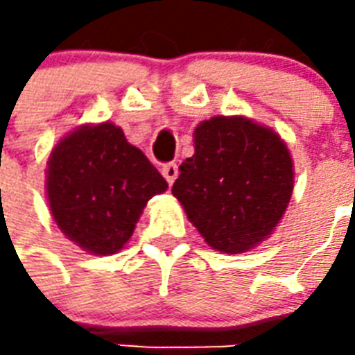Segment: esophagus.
Returning a JSON list of instances; mask_svg holds the SVG:
<instances>
[{
    "instance_id": "1",
    "label": "esophagus",
    "mask_w": 355,
    "mask_h": 355,
    "mask_svg": "<svg viewBox=\"0 0 355 355\" xmlns=\"http://www.w3.org/2000/svg\"><path fill=\"white\" fill-rule=\"evenodd\" d=\"M162 173H163V177H165V180H167L169 184H173V182H175L178 177L177 163H165V165H163Z\"/></svg>"
}]
</instances>
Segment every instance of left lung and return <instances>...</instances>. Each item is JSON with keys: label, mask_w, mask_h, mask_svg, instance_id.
Masks as SVG:
<instances>
[{"label": "left lung", "mask_w": 355, "mask_h": 355, "mask_svg": "<svg viewBox=\"0 0 355 355\" xmlns=\"http://www.w3.org/2000/svg\"><path fill=\"white\" fill-rule=\"evenodd\" d=\"M173 196L209 245L245 253L275 230L289 205L295 171L287 144L243 116H216L193 131Z\"/></svg>", "instance_id": "obj_1"}]
</instances>
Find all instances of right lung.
<instances>
[{"label":"right lung","instance_id":"add662e5","mask_svg":"<svg viewBox=\"0 0 355 355\" xmlns=\"http://www.w3.org/2000/svg\"><path fill=\"white\" fill-rule=\"evenodd\" d=\"M51 215L87 253H117L129 241L150 198L167 190L139 148L110 121L83 125L53 148L47 162Z\"/></svg>","mask_w":355,"mask_h":355}]
</instances>
